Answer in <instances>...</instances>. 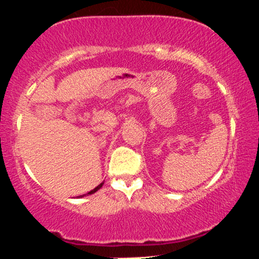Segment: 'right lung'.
Segmentation results:
<instances>
[{
  "label": "right lung",
  "mask_w": 259,
  "mask_h": 259,
  "mask_svg": "<svg viewBox=\"0 0 259 259\" xmlns=\"http://www.w3.org/2000/svg\"><path fill=\"white\" fill-rule=\"evenodd\" d=\"M102 185H103V183H101L99 186H96V187H95V189H94V190H91L90 192H88V194H85V195L78 196V197H79V198H81V197H84V196H89V195H92V194H95V192H96V191H99V190L101 189V187H102Z\"/></svg>",
  "instance_id": "obj_1"
}]
</instances>
